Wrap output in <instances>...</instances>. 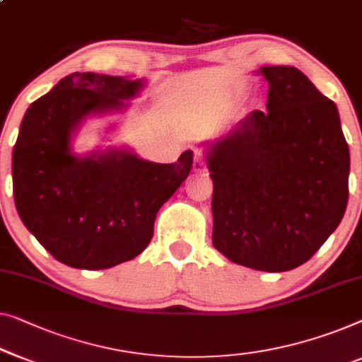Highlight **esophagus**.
Masks as SVG:
<instances>
[{
  "mask_svg": "<svg viewBox=\"0 0 362 362\" xmlns=\"http://www.w3.org/2000/svg\"><path fill=\"white\" fill-rule=\"evenodd\" d=\"M192 170L196 173L206 171V160H204V153L201 150H194V165Z\"/></svg>",
  "mask_w": 362,
  "mask_h": 362,
  "instance_id": "1",
  "label": "esophagus"
}]
</instances>
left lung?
Wrapping results in <instances>:
<instances>
[{
  "label": "left lung",
  "instance_id": "8db88e82",
  "mask_svg": "<svg viewBox=\"0 0 362 362\" xmlns=\"http://www.w3.org/2000/svg\"><path fill=\"white\" fill-rule=\"evenodd\" d=\"M268 111L207 148L212 243L232 263L282 272L320 250L348 206L349 148L332 99L294 66H261Z\"/></svg>",
  "mask_w": 362,
  "mask_h": 362
}]
</instances>
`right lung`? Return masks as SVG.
I'll list each match as a JSON object with an SVG mask.
<instances>
[{
  "instance_id": "add662e5",
  "label": "right lung",
  "mask_w": 362,
  "mask_h": 362,
  "mask_svg": "<svg viewBox=\"0 0 362 362\" xmlns=\"http://www.w3.org/2000/svg\"><path fill=\"white\" fill-rule=\"evenodd\" d=\"M144 86V80L71 73L30 104L21 122L13 150L16 209L39 243L71 268L107 269L142 253L160 207L192 168L191 150L168 165L127 148L71 153L83 120L125 109Z\"/></svg>"
}]
</instances>
